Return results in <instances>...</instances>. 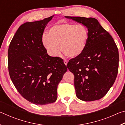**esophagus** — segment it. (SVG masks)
Returning a JSON list of instances; mask_svg holds the SVG:
<instances>
[{
    "label": "esophagus",
    "mask_w": 125,
    "mask_h": 125,
    "mask_svg": "<svg viewBox=\"0 0 125 125\" xmlns=\"http://www.w3.org/2000/svg\"><path fill=\"white\" fill-rule=\"evenodd\" d=\"M63 62H64V64L66 65L67 64V63H68V62H67V61H66V60H64V61H63Z\"/></svg>",
    "instance_id": "1"
}]
</instances>
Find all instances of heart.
<instances>
[{
	"mask_svg": "<svg viewBox=\"0 0 125 125\" xmlns=\"http://www.w3.org/2000/svg\"><path fill=\"white\" fill-rule=\"evenodd\" d=\"M89 39V32L83 25L63 22L49 29L48 36L42 37V43L50 56H57L61 50L65 56L76 58L83 54Z\"/></svg>",
	"mask_w": 125,
	"mask_h": 125,
	"instance_id": "b5f03b06",
	"label": "heart"
}]
</instances>
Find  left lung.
Returning a JSON list of instances; mask_svg holds the SVG:
<instances>
[{
    "label": "left lung",
    "instance_id": "obj_1",
    "mask_svg": "<svg viewBox=\"0 0 125 125\" xmlns=\"http://www.w3.org/2000/svg\"><path fill=\"white\" fill-rule=\"evenodd\" d=\"M88 28L89 39L83 54L67 67L74 75L76 95L91 101L104 96L114 83L118 69V51L113 38L96 19L65 16Z\"/></svg>",
    "mask_w": 125,
    "mask_h": 125
}]
</instances>
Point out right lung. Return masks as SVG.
<instances>
[{"label": "right lung", "instance_id": "right-lung-1", "mask_svg": "<svg viewBox=\"0 0 125 125\" xmlns=\"http://www.w3.org/2000/svg\"><path fill=\"white\" fill-rule=\"evenodd\" d=\"M53 16L19 27L8 49V70L18 92L36 105L53 103L57 86L67 68L62 58L51 57L42 43V35Z\"/></svg>", "mask_w": 125, "mask_h": 125}]
</instances>
